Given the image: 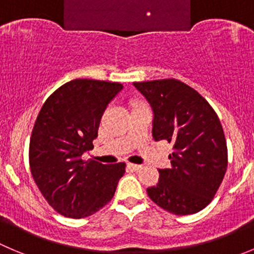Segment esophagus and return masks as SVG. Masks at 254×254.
Returning <instances> with one entry per match:
<instances>
[{
  "label": "esophagus",
  "instance_id": "1",
  "mask_svg": "<svg viewBox=\"0 0 254 254\" xmlns=\"http://www.w3.org/2000/svg\"><path fill=\"white\" fill-rule=\"evenodd\" d=\"M128 168H131V170H133V171H139V170H142V166L141 165H136V163H128Z\"/></svg>",
  "mask_w": 254,
  "mask_h": 254
}]
</instances>
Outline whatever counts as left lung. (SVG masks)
Returning <instances> with one entry per match:
<instances>
[{
	"instance_id": "obj_1",
	"label": "left lung",
	"mask_w": 254,
	"mask_h": 254,
	"mask_svg": "<svg viewBox=\"0 0 254 254\" xmlns=\"http://www.w3.org/2000/svg\"><path fill=\"white\" fill-rule=\"evenodd\" d=\"M133 84L153 110L154 141L173 143L171 168L158 171V183L147 188V194L177 216L202 211L216 195L228 166L226 137L216 111L180 79Z\"/></svg>"
}]
</instances>
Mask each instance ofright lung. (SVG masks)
Returning a JSON list of instances; mask_svg holds the SVG:
<instances>
[{"label":"right lung","instance_id":"obj_1","mask_svg":"<svg viewBox=\"0 0 254 254\" xmlns=\"http://www.w3.org/2000/svg\"><path fill=\"white\" fill-rule=\"evenodd\" d=\"M118 82L79 78L57 88L36 118L28 161L33 181L47 203L68 218L92 216L115 195L125 162L83 161L93 148L101 118L122 89Z\"/></svg>","mask_w":254,"mask_h":254}]
</instances>
